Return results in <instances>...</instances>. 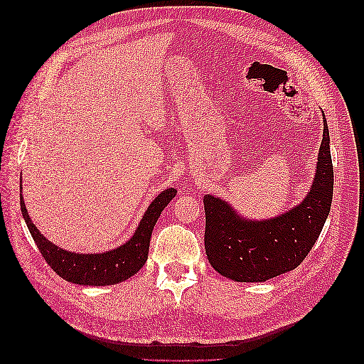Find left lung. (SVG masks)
Returning a JSON list of instances; mask_svg holds the SVG:
<instances>
[{
	"instance_id": "8db88e82",
	"label": "left lung",
	"mask_w": 364,
	"mask_h": 364,
	"mask_svg": "<svg viewBox=\"0 0 364 364\" xmlns=\"http://www.w3.org/2000/svg\"><path fill=\"white\" fill-rule=\"evenodd\" d=\"M323 117V136L316 173L304 200L277 217L252 220L229 202L206 194L205 250L222 277L237 282H264L296 269L322 232L331 209L334 170L329 132Z\"/></svg>"
}]
</instances>
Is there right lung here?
Instances as JSON below:
<instances>
[{
  "label": "right lung",
  "instance_id": "1",
  "mask_svg": "<svg viewBox=\"0 0 364 364\" xmlns=\"http://www.w3.org/2000/svg\"><path fill=\"white\" fill-rule=\"evenodd\" d=\"M21 190H23V183H21ZM176 193H178L176 188H167L159 193L155 200L149 205L134 235L121 246L100 253H77L53 245L31 222L23 194H21V213L42 257L60 278L79 285L105 287V285L119 284L132 278L144 266L149 257L153 228L164 208L173 200Z\"/></svg>",
  "mask_w": 364,
  "mask_h": 364
}]
</instances>
